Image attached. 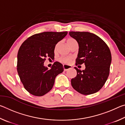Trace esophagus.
<instances>
[{
	"instance_id": "1",
	"label": "esophagus",
	"mask_w": 125,
	"mask_h": 125,
	"mask_svg": "<svg viewBox=\"0 0 125 125\" xmlns=\"http://www.w3.org/2000/svg\"><path fill=\"white\" fill-rule=\"evenodd\" d=\"M72 68V66H71V65H68L67 64H63V68H64V71H67L68 70V69H71Z\"/></svg>"
}]
</instances>
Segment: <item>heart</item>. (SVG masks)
Masks as SVG:
<instances>
[{
    "mask_svg": "<svg viewBox=\"0 0 125 125\" xmlns=\"http://www.w3.org/2000/svg\"><path fill=\"white\" fill-rule=\"evenodd\" d=\"M74 42H76V41L73 39H69L67 40V44L69 46H70L73 43H74ZM58 43L56 45V47H55V50H57V48L58 47ZM72 58L71 57H62L60 58V61L61 62H62L64 63H66V64H68V63H69L71 62Z\"/></svg>",
    "mask_w": 125,
    "mask_h": 125,
    "instance_id": "1",
    "label": "heart"
}]
</instances>
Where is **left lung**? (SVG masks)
Wrapping results in <instances>:
<instances>
[{
    "mask_svg": "<svg viewBox=\"0 0 125 125\" xmlns=\"http://www.w3.org/2000/svg\"><path fill=\"white\" fill-rule=\"evenodd\" d=\"M69 35L79 45L76 64L84 63L85 68L81 71L74 67L77 74L71 79L72 86L83 95L94 94L100 90L109 77L111 54L103 40L89 32L70 31Z\"/></svg>",
    "mask_w": 125,
    "mask_h": 125,
    "instance_id": "left-lung-1",
    "label": "left lung"
}]
</instances>
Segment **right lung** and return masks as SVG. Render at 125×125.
<instances>
[{
  "instance_id": "right-lung-1",
  "label": "right lung",
  "mask_w": 125,
  "mask_h": 125,
  "mask_svg": "<svg viewBox=\"0 0 125 125\" xmlns=\"http://www.w3.org/2000/svg\"><path fill=\"white\" fill-rule=\"evenodd\" d=\"M65 32H44L33 35L24 42L18 53L17 71L24 88L35 96L49 92L55 78L63 72V65L53 63L50 69L44 65L46 58H54L56 44L67 35Z\"/></svg>"
}]
</instances>
